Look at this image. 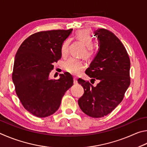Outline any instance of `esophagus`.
I'll list each match as a JSON object with an SVG mask.
<instances>
[{
	"instance_id": "1",
	"label": "esophagus",
	"mask_w": 147,
	"mask_h": 147,
	"mask_svg": "<svg viewBox=\"0 0 147 147\" xmlns=\"http://www.w3.org/2000/svg\"><path fill=\"white\" fill-rule=\"evenodd\" d=\"M74 83L75 84H78V79H77L76 78H74Z\"/></svg>"
}]
</instances>
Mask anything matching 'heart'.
I'll return each mask as SVG.
<instances>
[{
  "mask_svg": "<svg viewBox=\"0 0 147 147\" xmlns=\"http://www.w3.org/2000/svg\"><path fill=\"white\" fill-rule=\"evenodd\" d=\"M75 38L83 42L86 46L85 50L83 55L87 59H90L94 55V50L93 46L94 45V38L92 37L89 31L86 30H81L76 33ZM70 40L68 38L64 41L61 47V53L63 57H66L68 55L69 46ZM84 68V64L83 61L80 59L75 58H69L64 64V69L72 74L78 75Z\"/></svg>",
  "mask_w": 147,
  "mask_h": 147,
  "instance_id": "obj_1",
  "label": "heart"
}]
</instances>
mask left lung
Instances as JSON below:
<instances>
[{"instance_id": "obj_1", "label": "left lung", "mask_w": 147, "mask_h": 147, "mask_svg": "<svg viewBox=\"0 0 147 147\" xmlns=\"http://www.w3.org/2000/svg\"><path fill=\"white\" fill-rule=\"evenodd\" d=\"M95 35L99 40V51L85 73L99 83L94 86L79 78L84 94L78 104L84 114L99 118L112 112L123 99L130 84V61L124 45L114 33L99 28Z\"/></svg>"}]
</instances>
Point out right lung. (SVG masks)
<instances>
[{"mask_svg":"<svg viewBox=\"0 0 147 147\" xmlns=\"http://www.w3.org/2000/svg\"><path fill=\"white\" fill-rule=\"evenodd\" d=\"M72 29L42 31L29 36L15 55L12 79L26 110L38 117L54 114L65 92L74 84L65 72L59 79H49L53 63L61 58V47Z\"/></svg>","mask_w":147,"mask_h":147,"instance_id":"obj_1","label":"right lung"}]
</instances>
